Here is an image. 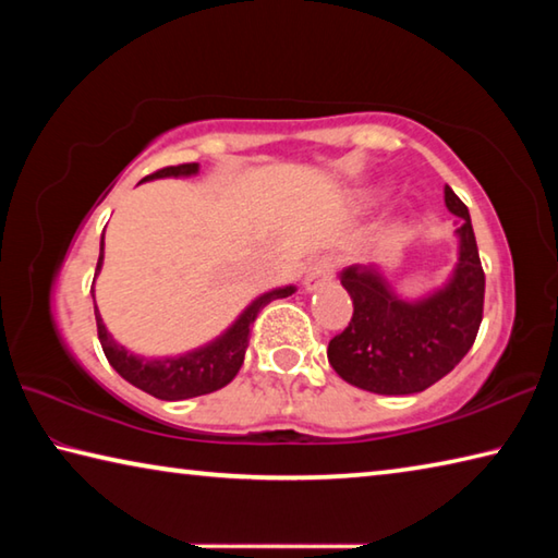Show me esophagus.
<instances>
[{
  "label": "esophagus",
  "instance_id": "34e87169",
  "mask_svg": "<svg viewBox=\"0 0 558 558\" xmlns=\"http://www.w3.org/2000/svg\"><path fill=\"white\" fill-rule=\"evenodd\" d=\"M335 266H337V260L332 256L317 258L313 266H310L307 276H305V290L313 292L319 286H325V282L335 276Z\"/></svg>",
  "mask_w": 558,
  "mask_h": 558
}]
</instances>
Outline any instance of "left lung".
<instances>
[{
    "label": "left lung",
    "mask_w": 558,
    "mask_h": 558,
    "mask_svg": "<svg viewBox=\"0 0 558 558\" xmlns=\"http://www.w3.org/2000/svg\"><path fill=\"white\" fill-rule=\"evenodd\" d=\"M446 206L458 216V263L450 280L423 300H403L372 266L344 268L354 315L329 339L332 369L356 389L405 396L426 391L462 362L483 323L485 272L468 206L446 186Z\"/></svg>",
    "instance_id": "8db88e82"
}]
</instances>
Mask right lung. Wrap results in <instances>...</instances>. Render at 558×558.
<instances>
[{
    "instance_id": "right-lung-1",
    "label": "right lung",
    "mask_w": 558,
    "mask_h": 558,
    "mask_svg": "<svg viewBox=\"0 0 558 558\" xmlns=\"http://www.w3.org/2000/svg\"><path fill=\"white\" fill-rule=\"evenodd\" d=\"M199 172V165H177V167H165L157 169L155 174L145 177L147 179H162V177H192ZM102 268V241H100V256H98V268ZM295 292V286L276 288L270 292H263L260 298L251 302L248 307L243 310L241 317L226 329L221 337H216L214 342L204 344L194 352L179 354V356H165V359H147L128 352L125 347L118 344L112 335L102 325V317L96 307V325H98V339L102 344V352H106L108 362L112 369H116L122 379L130 381L137 389L145 393L155 396V399L162 401H182V399H194V396H204L211 391L223 389L235 374H239L245 347H248V335L251 325L256 323V317L263 307L272 300L288 298Z\"/></svg>"
}]
</instances>
